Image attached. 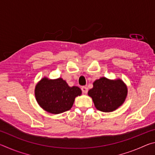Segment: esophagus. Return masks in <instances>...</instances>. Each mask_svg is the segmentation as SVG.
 <instances>
[{
  "label": "esophagus",
  "mask_w": 155,
  "mask_h": 155,
  "mask_svg": "<svg viewBox=\"0 0 155 155\" xmlns=\"http://www.w3.org/2000/svg\"><path fill=\"white\" fill-rule=\"evenodd\" d=\"M81 90H82V91L83 94H87V91H88V89L87 87H85V86H83V87H81Z\"/></svg>",
  "instance_id": "esophagus-1"
}]
</instances>
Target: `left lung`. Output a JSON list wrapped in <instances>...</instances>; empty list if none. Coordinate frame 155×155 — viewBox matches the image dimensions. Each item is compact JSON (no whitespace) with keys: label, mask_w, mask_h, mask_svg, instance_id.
<instances>
[{"label":"left lung","mask_w":155,"mask_h":155,"mask_svg":"<svg viewBox=\"0 0 155 155\" xmlns=\"http://www.w3.org/2000/svg\"><path fill=\"white\" fill-rule=\"evenodd\" d=\"M128 88L122 79L111 80L101 77L93 83L88 91L96 108L103 112H112L122 105L127 98Z\"/></svg>","instance_id":"1"}]
</instances>
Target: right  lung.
I'll use <instances>...</instances> for the list:
<instances>
[{"mask_svg":"<svg viewBox=\"0 0 155 155\" xmlns=\"http://www.w3.org/2000/svg\"><path fill=\"white\" fill-rule=\"evenodd\" d=\"M82 94L77 86L70 87L61 78L50 79L44 77L37 83L35 96L38 103L44 111L59 114L72 108L76 97Z\"/></svg>","mask_w":155,"mask_h":155,"instance_id":"1","label":"right lung"}]
</instances>
